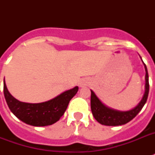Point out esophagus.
I'll use <instances>...</instances> for the list:
<instances>
[{
    "mask_svg": "<svg viewBox=\"0 0 155 155\" xmlns=\"http://www.w3.org/2000/svg\"><path fill=\"white\" fill-rule=\"evenodd\" d=\"M84 84V83H83V82H80V87H82V86Z\"/></svg>",
    "mask_w": 155,
    "mask_h": 155,
    "instance_id": "34e87169",
    "label": "esophagus"
}]
</instances>
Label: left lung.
<instances>
[{
	"label": "left lung",
	"instance_id": "1",
	"mask_svg": "<svg viewBox=\"0 0 155 155\" xmlns=\"http://www.w3.org/2000/svg\"><path fill=\"white\" fill-rule=\"evenodd\" d=\"M146 91L142 101L135 108L130 111L120 112L106 107L101 102L95 93L91 90V109L95 119L101 123V125L108 126H117V125H125L126 123L134 119L142 110L143 106L146 104L149 94V75L146 64Z\"/></svg>",
	"mask_w": 155,
	"mask_h": 155
}]
</instances>
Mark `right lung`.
Wrapping results in <instances>:
<instances>
[{"label": "right lung", "mask_w": 155, "mask_h": 155, "mask_svg": "<svg viewBox=\"0 0 155 155\" xmlns=\"http://www.w3.org/2000/svg\"><path fill=\"white\" fill-rule=\"evenodd\" d=\"M76 86L55 98L38 104L21 102L8 92L4 80V95L8 108L21 121L33 126H47L57 122L64 114L70 101L78 92Z\"/></svg>", "instance_id": "1"}]
</instances>
